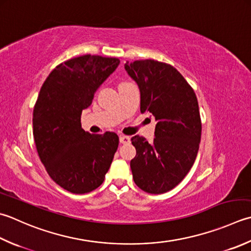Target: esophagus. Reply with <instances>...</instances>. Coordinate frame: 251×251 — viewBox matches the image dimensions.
<instances>
[{
  "instance_id": "1",
  "label": "esophagus",
  "mask_w": 251,
  "mask_h": 251,
  "mask_svg": "<svg viewBox=\"0 0 251 251\" xmlns=\"http://www.w3.org/2000/svg\"><path fill=\"white\" fill-rule=\"evenodd\" d=\"M120 142L123 145H127V144H129V142H130V138H129V137H127V136L121 135L120 136Z\"/></svg>"
}]
</instances>
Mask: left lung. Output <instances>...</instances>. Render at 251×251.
Returning a JSON list of instances; mask_svg holds the SVG:
<instances>
[{
    "label": "left lung",
    "instance_id": "left-lung-1",
    "mask_svg": "<svg viewBox=\"0 0 251 251\" xmlns=\"http://www.w3.org/2000/svg\"><path fill=\"white\" fill-rule=\"evenodd\" d=\"M125 70L140 90V112H149L156 125L149 144L135 136L136 156L130 161L135 184L146 193L164 194L190 171L201 139L197 97L181 74L154 60L127 62Z\"/></svg>",
    "mask_w": 251,
    "mask_h": 251
}]
</instances>
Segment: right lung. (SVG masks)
<instances>
[{
	"mask_svg": "<svg viewBox=\"0 0 251 251\" xmlns=\"http://www.w3.org/2000/svg\"><path fill=\"white\" fill-rule=\"evenodd\" d=\"M115 57L87 55L57 65L48 76L33 109V138L39 158L55 183L87 194L103 183L119 147V136L91 135L81 128L82 111L119 66Z\"/></svg>",
	"mask_w": 251,
	"mask_h": 251,
	"instance_id": "obj_1",
	"label": "right lung"
}]
</instances>
